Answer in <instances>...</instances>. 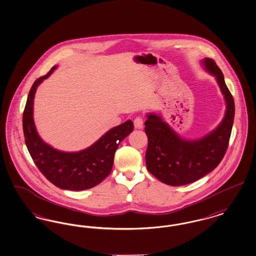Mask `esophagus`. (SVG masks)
<instances>
[{
    "label": "esophagus",
    "mask_w": 256,
    "mask_h": 256,
    "mask_svg": "<svg viewBox=\"0 0 256 256\" xmlns=\"http://www.w3.org/2000/svg\"><path fill=\"white\" fill-rule=\"evenodd\" d=\"M134 128H138V130H141L142 128H143L144 124V120L142 117H140V116H138V117H136L135 119H134Z\"/></svg>",
    "instance_id": "obj_1"
}]
</instances>
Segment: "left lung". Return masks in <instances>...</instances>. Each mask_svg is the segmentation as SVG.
<instances>
[{"label":"left lung","mask_w":256,"mask_h":256,"mask_svg":"<svg viewBox=\"0 0 256 256\" xmlns=\"http://www.w3.org/2000/svg\"><path fill=\"white\" fill-rule=\"evenodd\" d=\"M202 64L214 76L226 104L225 116L214 130L198 140L188 141L181 138L159 115L150 113L144 122L148 139L146 152L148 170L170 186L190 184L210 174L220 164L228 150L234 119V101L215 62L204 58Z\"/></svg>","instance_id":"left-lung-1"}]
</instances>
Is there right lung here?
Returning a JSON list of instances; mask_svg holds the SVG:
<instances>
[{
    "instance_id": "1",
    "label": "right lung",
    "mask_w": 256,
    "mask_h": 256,
    "mask_svg": "<svg viewBox=\"0 0 256 256\" xmlns=\"http://www.w3.org/2000/svg\"><path fill=\"white\" fill-rule=\"evenodd\" d=\"M57 68L37 79L31 86L22 114L24 142L37 168L52 184L62 190H84L100 184L112 170L114 154L124 139L132 132V120L119 124L90 146L77 152H64L44 143L33 120V100L38 86Z\"/></svg>"
}]
</instances>
